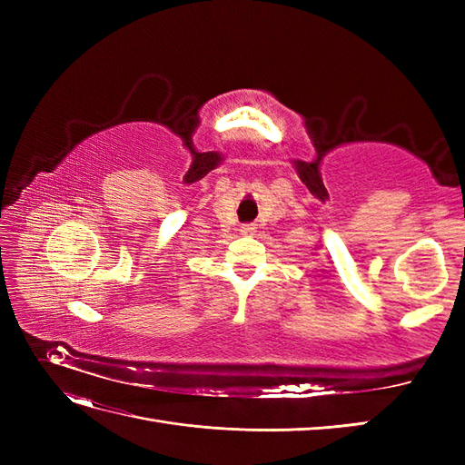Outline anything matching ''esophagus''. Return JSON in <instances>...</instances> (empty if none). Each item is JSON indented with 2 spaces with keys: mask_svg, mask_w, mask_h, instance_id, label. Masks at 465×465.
I'll return each instance as SVG.
<instances>
[{
  "mask_svg": "<svg viewBox=\"0 0 465 465\" xmlns=\"http://www.w3.org/2000/svg\"><path fill=\"white\" fill-rule=\"evenodd\" d=\"M241 231H242V234H246V236H252V234L256 232V227H254V224H244V227H242Z\"/></svg>",
  "mask_w": 465,
  "mask_h": 465,
  "instance_id": "34e87169",
  "label": "esophagus"
}]
</instances>
